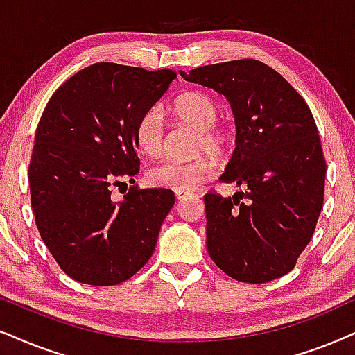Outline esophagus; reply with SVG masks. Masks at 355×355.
Masks as SVG:
<instances>
[{"label": "esophagus", "mask_w": 355, "mask_h": 355, "mask_svg": "<svg viewBox=\"0 0 355 355\" xmlns=\"http://www.w3.org/2000/svg\"><path fill=\"white\" fill-rule=\"evenodd\" d=\"M193 195V193H175V196H177V200L178 201H183V200H187V198H190Z\"/></svg>", "instance_id": "esophagus-1"}]
</instances>
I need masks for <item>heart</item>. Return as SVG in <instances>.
Returning a JSON list of instances; mask_svg holds the SVG:
<instances>
[{
	"label": "heart",
	"instance_id": "heart-1",
	"mask_svg": "<svg viewBox=\"0 0 355 355\" xmlns=\"http://www.w3.org/2000/svg\"><path fill=\"white\" fill-rule=\"evenodd\" d=\"M167 112L173 120L195 130L191 154L198 157L187 162L164 160L150 167L146 177L153 187L187 193L195 190L214 175L216 165L205 154L216 159H224L229 155L234 148V131L217 123L220 107L216 98L206 92L191 91L182 94L170 103ZM133 135L141 153L149 157L157 155L164 148L165 136L160 113L157 110L143 113L136 121Z\"/></svg>",
	"mask_w": 355,
	"mask_h": 355
}]
</instances>
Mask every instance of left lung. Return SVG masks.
Wrapping results in <instances>:
<instances>
[{
    "mask_svg": "<svg viewBox=\"0 0 355 355\" xmlns=\"http://www.w3.org/2000/svg\"><path fill=\"white\" fill-rule=\"evenodd\" d=\"M180 74L225 96L237 123V148L220 180L245 191L205 195L207 253L232 279H277L294 269L323 207L326 162L313 115L300 94L258 60Z\"/></svg>",
    "mask_w": 355,
    "mask_h": 355,
    "instance_id": "1",
    "label": "left lung"
}]
</instances>
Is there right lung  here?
<instances>
[{"instance_id": "right-lung-1", "label": "right lung", "mask_w": 355, "mask_h": 355, "mask_svg": "<svg viewBox=\"0 0 355 355\" xmlns=\"http://www.w3.org/2000/svg\"><path fill=\"white\" fill-rule=\"evenodd\" d=\"M172 69L96 63L71 76L46 103L29 164L40 237L74 281L115 286L153 257L172 190L113 187L139 172L135 125L167 92Z\"/></svg>"}]
</instances>
